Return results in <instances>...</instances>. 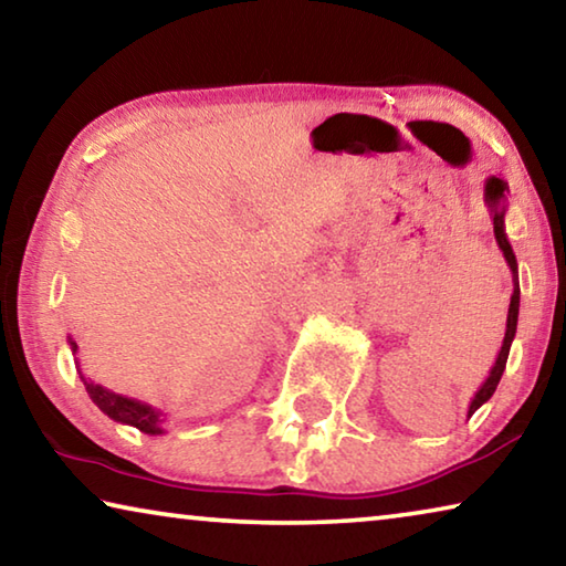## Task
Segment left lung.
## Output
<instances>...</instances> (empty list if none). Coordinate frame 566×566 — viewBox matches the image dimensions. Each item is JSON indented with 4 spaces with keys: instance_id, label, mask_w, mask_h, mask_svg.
Here are the masks:
<instances>
[{
    "instance_id": "left-lung-1",
    "label": "left lung",
    "mask_w": 566,
    "mask_h": 566,
    "mask_svg": "<svg viewBox=\"0 0 566 566\" xmlns=\"http://www.w3.org/2000/svg\"><path fill=\"white\" fill-rule=\"evenodd\" d=\"M506 195H510V187H506V181L502 177H490L484 181V205L490 207L492 212V224H494V239L496 244H500L506 266L512 270V302H510V314H506V332H504V342H502V349L496 354V361L490 371V377L484 379V385L476 389V395L469 401V411L467 417H472L474 411L484 405V401H490V397L494 395L496 385H500V379L504 375V367H506V357H510V349H512V342H514V334H516V319H520V272H516V256H514V249L510 244V239H506V229H504V214H506Z\"/></svg>"
}]
</instances>
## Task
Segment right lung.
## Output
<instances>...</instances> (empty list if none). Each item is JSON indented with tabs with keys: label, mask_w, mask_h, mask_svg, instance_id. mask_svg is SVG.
I'll use <instances>...</instances> for the list:
<instances>
[{
	"label": "right lung",
	"mask_w": 566,
	"mask_h": 566,
	"mask_svg": "<svg viewBox=\"0 0 566 566\" xmlns=\"http://www.w3.org/2000/svg\"><path fill=\"white\" fill-rule=\"evenodd\" d=\"M66 342H70L72 354H76V342L72 337ZM80 377H82V371H80ZM82 381H84V389H87L90 399L109 419L122 421V424H129V427H137L139 432H145V434H165V427H161L165 424V415H161L159 409L145 405V401L117 395V391H112L102 385H94V381H87L84 377H82Z\"/></svg>",
	"instance_id": "add662e5"
}]
</instances>
